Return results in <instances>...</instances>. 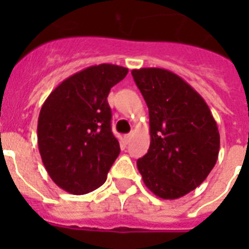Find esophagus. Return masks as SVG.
I'll use <instances>...</instances> for the list:
<instances>
[{
	"instance_id": "34e87169",
	"label": "esophagus",
	"mask_w": 249,
	"mask_h": 249,
	"mask_svg": "<svg viewBox=\"0 0 249 249\" xmlns=\"http://www.w3.org/2000/svg\"><path fill=\"white\" fill-rule=\"evenodd\" d=\"M124 140H125V142H126V143H129V142L132 141V134H126V136L124 137Z\"/></svg>"
}]
</instances>
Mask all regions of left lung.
Returning <instances> with one entry per match:
<instances>
[{
	"label": "left lung",
	"instance_id": "1",
	"mask_svg": "<svg viewBox=\"0 0 249 249\" xmlns=\"http://www.w3.org/2000/svg\"><path fill=\"white\" fill-rule=\"evenodd\" d=\"M150 116V147L137 160L143 183L161 199L173 200L208 177L220 151L216 120L201 95L164 68L133 70Z\"/></svg>",
	"mask_w": 249,
	"mask_h": 249
}]
</instances>
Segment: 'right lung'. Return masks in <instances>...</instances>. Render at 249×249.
<instances>
[{"label":"right lung","mask_w":249,"mask_h":249,"mask_svg":"<svg viewBox=\"0 0 249 249\" xmlns=\"http://www.w3.org/2000/svg\"><path fill=\"white\" fill-rule=\"evenodd\" d=\"M128 68L91 66L56 86L41 107L37 142L41 159L56 186L84 195L103 185L120 154L111 130L107 97Z\"/></svg>","instance_id":"right-lung-1"}]
</instances>
